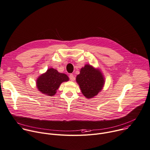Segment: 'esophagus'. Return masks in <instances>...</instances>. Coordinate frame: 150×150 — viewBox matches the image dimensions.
I'll list each match as a JSON object with an SVG mask.
<instances>
[{"label": "esophagus", "mask_w": 150, "mask_h": 150, "mask_svg": "<svg viewBox=\"0 0 150 150\" xmlns=\"http://www.w3.org/2000/svg\"><path fill=\"white\" fill-rule=\"evenodd\" d=\"M69 79H70L71 81H74V80L75 79V77H74V74H71L69 75Z\"/></svg>", "instance_id": "esophagus-1"}]
</instances>
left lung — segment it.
Wrapping results in <instances>:
<instances>
[{"instance_id":"left-lung-1","label":"left lung","mask_w":150,"mask_h":150,"mask_svg":"<svg viewBox=\"0 0 150 150\" xmlns=\"http://www.w3.org/2000/svg\"><path fill=\"white\" fill-rule=\"evenodd\" d=\"M76 80L82 93L87 98H91L96 95L104 84L101 72L89 65H86L81 68Z\"/></svg>"}]
</instances>
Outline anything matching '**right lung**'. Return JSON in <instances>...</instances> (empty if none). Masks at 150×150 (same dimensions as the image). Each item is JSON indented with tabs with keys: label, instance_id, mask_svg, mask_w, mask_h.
Segmentation results:
<instances>
[{
	"label": "right lung",
	"instance_id": "add662e5",
	"mask_svg": "<svg viewBox=\"0 0 150 150\" xmlns=\"http://www.w3.org/2000/svg\"><path fill=\"white\" fill-rule=\"evenodd\" d=\"M68 80L69 78L66 74L59 73L54 68H50L38 78L36 84L39 91L52 96L56 93L61 83Z\"/></svg>",
	"mask_w": 150,
	"mask_h": 150
}]
</instances>
